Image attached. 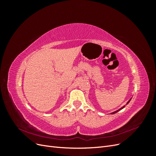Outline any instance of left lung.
<instances>
[{"label":"left lung","instance_id":"8db88e82","mask_svg":"<svg viewBox=\"0 0 156 156\" xmlns=\"http://www.w3.org/2000/svg\"><path fill=\"white\" fill-rule=\"evenodd\" d=\"M131 99H130V100H129L128 101H127V103H126V105H127V104H128V103H129V101H131ZM126 105H124L123 107H121V108H120V109H119V110H117V111H115V112H111V114H115V113H116L117 112H119V111H120L121 109H122V108H124V107H126Z\"/></svg>","mask_w":156,"mask_h":156}]
</instances>
